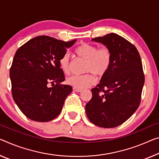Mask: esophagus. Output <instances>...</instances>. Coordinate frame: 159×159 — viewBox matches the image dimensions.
Returning <instances> with one entry per match:
<instances>
[{"mask_svg": "<svg viewBox=\"0 0 159 159\" xmlns=\"http://www.w3.org/2000/svg\"><path fill=\"white\" fill-rule=\"evenodd\" d=\"M73 90H74L75 92H82L81 89H79V88H77V87H73Z\"/></svg>", "mask_w": 159, "mask_h": 159, "instance_id": "obj_1", "label": "esophagus"}]
</instances>
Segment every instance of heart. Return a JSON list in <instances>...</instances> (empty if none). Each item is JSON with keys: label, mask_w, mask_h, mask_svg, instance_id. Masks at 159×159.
<instances>
[{"label": "heart", "mask_w": 159, "mask_h": 159, "mask_svg": "<svg viewBox=\"0 0 159 159\" xmlns=\"http://www.w3.org/2000/svg\"><path fill=\"white\" fill-rule=\"evenodd\" d=\"M75 53L78 57L86 61L84 71L91 72L97 77H102L106 74L110 67L111 62V51L108 48L97 46L88 43H82L75 49ZM61 70L65 73H68L70 67V57L65 53L60 60ZM95 82L94 75L87 73L82 75H72L67 79V83L74 87L84 89Z\"/></svg>", "instance_id": "heart-1"}]
</instances>
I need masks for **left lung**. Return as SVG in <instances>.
Returning a JSON list of instances; mask_svg holds the SVG:
<instances>
[{"label": "left lung", "mask_w": 159, "mask_h": 159, "mask_svg": "<svg viewBox=\"0 0 159 159\" xmlns=\"http://www.w3.org/2000/svg\"><path fill=\"white\" fill-rule=\"evenodd\" d=\"M92 40L110 50L111 62L99 84L92 89V97L85 111L94 125L116 127L131 116L140 104L144 84L142 62L135 46L117 34L109 33Z\"/></svg>", "instance_id": "1"}]
</instances>
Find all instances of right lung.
Segmentation results:
<instances>
[{
  "label": "right lung",
  "instance_id": "1",
  "mask_svg": "<svg viewBox=\"0 0 159 159\" xmlns=\"http://www.w3.org/2000/svg\"><path fill=\"white\" fill-rule=\"evenodd\" d=\"M76 40L65 42L41 35L31 39L16 51L10 70L12 94L28 119L49 121L60 114L72 87L60 84L65 81V75L60 60ZM49 84L55 86L49 88Z\"/></svg>",
  "mask_w": 159,
  "mask_h": 159
}]
</instances>
